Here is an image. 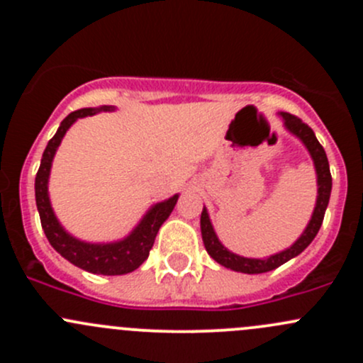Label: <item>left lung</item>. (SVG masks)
<instances>
[{"instance_id": "left-lung-1", "label": "left lung", "mask_w": 363, "mask_h": 363, "mask_svg": "<svg viewBox=\"0 0 363 363\" xmlns=\"http://www.w3.org/2000/svg\"><path fill=\"white\" fill-rule=\"evenodd\" d=\"M284 119V126L291 131V133L296 135L300 140L306 144V147L309 149L311 156H313L314 167H316L318 174V200L316 207H314L313 218H311L309 225H307L306 232L302 233L298 240L286 251H281L277 255L270 256L267 259H256V258H244V256H237L233 252H230L223 246L221 242L216 237L214 228L211 225V219H208L207 211H202V218H200V226H202V239L205 244V250H207L208 255L219 263V265L226 267V269H232L235 272H244V274H263L269 272V270L277 269L283 263H286L288 259L295 258L296 255H300L316 237V233L320 232L321 223H323L325 211H327L328 200H330V191H332V175H330V167H328L327 152H325L323 145L318 142L314 131L303 123L302 119H298L296 116H291V113H281Z\"/></svg>"}]
</instances>
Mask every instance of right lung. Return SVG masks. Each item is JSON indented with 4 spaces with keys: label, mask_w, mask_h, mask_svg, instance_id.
Wrapping results in <instances>:
<instances>
[{
    "label": "right lung",
    "mask_w": 363,
    "mask_h": 363,
    "mask_svg": "<svg viewBox=\"0 0 363 363\" xmlns=\"http://www.w3.org/2000/svg\"><path fill=\"white\" fill-rule=\"evenodd\" d=\"M104 111H108V107H104ZM96 108H79V111L68 113L61 123L60 130L56 131L52 138L47 144L45 151H43L42 163H40L38 172H36L35 179V196H36V207H38L40 221H42V228L45 232L47 239H49L50 246L60 252L63 258H67L69 263L80 267V269L87 270L93 274H104V276H121V274L133 272L135 269L142 265L147 259L149 251L152 250L155 244L156 233H158L160 226L163 225L164 219L170 216L174 211L175 203H177L179 196H172V199L164 200V202L156 203L140 225L131 232L124 240L113 244H87L80 242V240L73 239L68 235L61 225L57 223L56 216H54L52 207L49 202V193H47V182H49V172L52 158L56 155L57 145L61 144V138L65 137L67 130L75 123L79 117L93 116L96 113Z\"/></svg>",
    "instance_id": "1"
}]
</instances>
